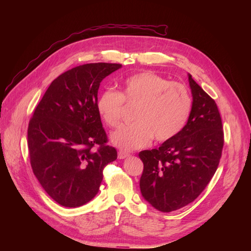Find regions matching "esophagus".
Masks as SVG:
<instances>
[{
	"instance_id": "34e87169",
	"label": "esophagus",
	"mask_w": 251,
	"mask_h": 251,
	"mask_svg": "<svg viewBox=\"0 0 251 251\" xmlns=\"http://www.w3.org/2000/svg\"><path fill=\"white\" fill-rule=\"evenodd\" d=\"M128 156H130V154L126 153V151H118V158L119 159H125V158H126Z\"/></svg>"
}]
</instances>
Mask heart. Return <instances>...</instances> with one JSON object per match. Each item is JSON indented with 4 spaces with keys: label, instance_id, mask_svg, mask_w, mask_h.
I'll use <instances>...</instances> for the list:
<instances>
[{
    "label": "heart",
    "instance_id": "obj_1",
    "mask_svg": "<svg viewBox=\"0 0 251 251\" xmlns=\"http://www.w3.org/2000/svg\"><path fill=\"white\" fill-rule=\"evenodd\" d=\"M125 102L137 105L135 123L119 127L112 134L111 141L126 151L149 146L153 137L158 142L172 140L183 130L193 109V98L186 86L149 71L128 76L121 92L103 91L96 107L104 123L116 127Z\"/></svg>",
    "mask_w": 251,
    "mask_h": 251
}]
</instances>
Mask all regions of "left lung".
Returning a JSON list of instances; mask_svg holds the SVG:
<instances>
[{
	"label": "left lung",
	"mask_w": 251,
	"mask_h": 251,
	"mask_svg": "<svg viewBox=\"0 0 251 251\" xmlns=\"http://www.w3.org/2000/svg\"><path fill=\"white\" fill-rule=\"evenodd\" d=\"M193 109L183 130L158 149L141 151L140 191L162 212L192 203L218 169L224 146L222 119L215 100L188 74Z\"/></svg>",
	"instance_id": "left-lung-1"
}]
</instances>
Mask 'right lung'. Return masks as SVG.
<instances>
[{"label": "right lung", "mask_w": 251, "mask_h": 251, "mask_svg": "<svg viewBox=\"0 0 251 251\" xmlns=\"http://www.w3.org/2000/svg\"><path fill=\"white\" fill-rule=\"evenodd\" d=\"M120 64L80 65L51 82L28 126V151L34 176L65 207L92 200L105 165L117 159L97 111L101 80Z\"/></svg>", "instance_id": "add662e5"}]
</instances>
